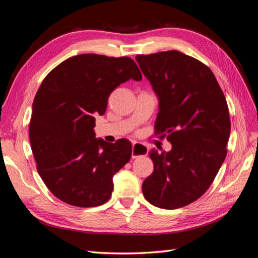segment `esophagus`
<instances>
[{"label":"esophagus","mask_w":258,"mask_h":258,"mask_svg":"<svg viewBox=\"0 0 258 258\" xmlns=\"http://www.w3.org/2000/svg\"><path fill=\"white\" fill-rule=\"evenodd\" d=\"M148 147L146 145H143L141 143H134L133 147H132V158L136 159L138 157L146 156L148 153Z\"/></svg>","instance_id":"esophagus-1"}]
</instances>
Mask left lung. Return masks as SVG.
Returning <instances> with one entry per match:
<instances>
[{"label": "left lung", "mask_w": 258, "mask_h": 258, "mask_svg": "<svg viewBox=\"0 0 258 258\" xmlns=\"http://www.w3.org/2000/svg\"><path fill=\"white\" fill-rule=\"evenodd\" d=\"M136 60L160 100L154 135L173 146L149 153L154 170L143 182L144 197L160 209L186 207L210 188L227 156L231 123L225 95L207 64L178 50Z\"/></svg>", "instance_id": "1"}]
</instances>
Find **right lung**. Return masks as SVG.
I'll return each mask as SVG.
<instances>
[{"label":"right lung","mask_w":258,"mask_h":258,"mask_svg":"<svg viewBox=\"0 0 258 258\" xmlns=\"http://www.w3.org/2000/svg\"><path fill=\"white\" fill-rule=\"evenodd\" d=\"M141 81L130 57L82 54L51 70L36 92L29 126L42 180L62 202L80 208L106 203L112 177L127 163L132 145L95 138L94 114H105L108 98L121 83Z\"/></svg>","instance_id":"obj_1"}]
</instances>
